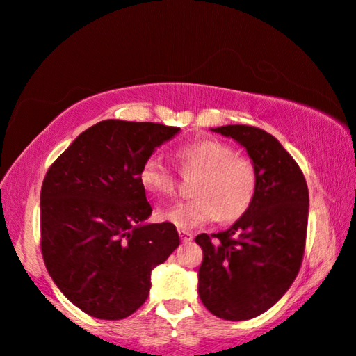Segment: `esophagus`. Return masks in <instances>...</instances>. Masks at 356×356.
<instances>
[{
  "label": "esophagus",
  "mask_w": 356,
  "mask_h": 356,
  "mask_svg": "<svg viewBox=\"0 0 356 356\" xmlns=\"http://www.w3.org/2000/svg\"><path fill=\"white\" fill-rule=\"evenodd\" d=\"M179 236H181L182 243H191V241L193 239V234L188 233V231H179Z\"/></svg>",
  "instance_id": "34e87169"
}]
</instances>
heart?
I'll return each mask as SVG.
<instances>
[{"mask_svg": "<svg viewBox=\"0 0 356 356\" xmlns=\"http://www.w3.org/2000/svg\"><path fill=\"white\" fill-rule=\"evenodd\" d=\"M175 159L187 172H198L192 200L161 207L158 218L182 231L195 229L222 218L236 221L252 205L259 174L248 158L234 156L229 145L218 140H198L175 151ZM140 184L154 195H165L175 187V177L158 156L141 164Z\"/></svg>", "mask_w": 356, "mask_h": 356, "instance_id": "heart-1", "label": "heart"}]
</instances>
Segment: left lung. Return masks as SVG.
I'll return each mask as SVG.
<instances>
[{
  "label": "left lung",
  "mask_w": 356,
  "mask_h": 356,
  "mask_svg": "<svg viewBox=\"0 0 356 356\" xmlns=\"http://www.w3.org/2000/svg\"><path fill=\"white\" fill-rule=\"evenodd\" d=\"M211 131L248 151L259 187L248 213L229 229L195 238L203 250L198 295L211 314L248 321L280 301L300 272L309 193L300 165L267 131L249 125Z\"/></svg>",
  "instance_id": "obj_1"
}]
</instances>
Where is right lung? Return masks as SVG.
Listing matches in <instances>:
<instances>
[{
  "label": "right lung",
  "instance_id": "add662e5",
  "mask_svg": "<svg viewBox=\"0 0 356 356\" xmlns=\"http://www.w3.org/2000/svg\"><path fill=\"white\" fill-rule=\"evenodd\" d=\"M181 129L102 120L50 165L40 192L42 255L60 291L86 314L118 321L138 309L151 272L179 248L170 222H145L141 164Z\"/></svg>",
  "mask_w": 356,
  "mask_h": 356
}]
</instances>
